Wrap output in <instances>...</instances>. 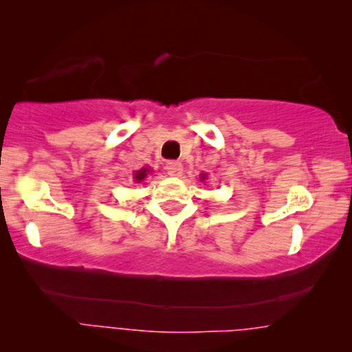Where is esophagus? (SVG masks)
<instances>
[{
    "label": "esophagus",
    "mask_w": 352,
    "mask_h": 352,
    "mask_svg": "<svg viewBox=\"0 0 352 352\" xmlns=\"http://www.w3.org/2000/svg\"><path fill=\"white\" fill-rule=\"evenodd\" d=\"M165 170L170 176H181L182 175V165L181 162H176V160H170L166 162L165 165Z\"/></svg>",
    "instance_id": "obj_1"
}]
</instances>
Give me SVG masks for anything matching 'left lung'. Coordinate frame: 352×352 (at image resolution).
<instances>
[{"mask_svg": "<svg viewBox=\"0 0 352 352\" xmlns=\"http://www.w3.org/2000/svg\"><path fill=\"white\" fill-rule=\"evenodd\" d=\"M205 177H206V175H201V176H200V179H201V181H205Z\"/></svg>", "mask_w": 352, "mask_h": 352, "instance_id": "8db88e82", "label": "left lung"}]
</instances>
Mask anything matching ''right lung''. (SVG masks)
<instances>
[{
	"label": "right lung",
	"instance_id": "1",
	"mask_svg": "<svg viewBox=\"0 0 352 352\" xmlns=\"http://www.w3.org/2000/svg\"><path fill=\"white\" fill-rule=\"evenodd\" d=\"M148 173H151V170H148V168H142V170L136 171V173H134V181H136V182H142V181L147 177Z\"/></svg>",
	"mask_w": 352,
	"mask_h": 352
}]
</instances>
